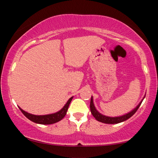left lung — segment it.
Here are the masks:
<instances>
[{"label": "left lung", "instance_id": "1", "mask_svg": "<svg viewBox=\"0 0 158 158\" xmlns=\"http://www.w3.org/2000/svg\"><path fill=\"white\" fill-rule=\"evenodd\" d=\"M145 98L143 97V99ZM143 99L141 100V102L139 103L138 106H137L136 108H134L133 110H131L130 112L127 113L123 116H119V117H108V116L103 115V114H100L99 111L97 110V108H95L94 104V100H93V97H91L90 99V112H91L92 115L95 117V119H97L99 122L106 123V124H117V123H119L124 122V121L127 120L128 119H129L130 117H132L136 113L137 109L139 108V107L140 106L141 103H142Z\"/></svg>", "mask_w": 158, "mask_h": 158}]
</instances>
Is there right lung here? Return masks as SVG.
I'll use <instances>...</instances> for the list:
<instances>
[{
	"label": "right lung",
	"instance_id": "add662e5",
	"mask_svg": "<svg viewBox=\"0 0 158 158\" xmlns=\"http://www.w3.org/2000/svg\"><path fill=\"white\" fill-rule=\"evenodd\" d=\"M73 97H70L68 99V101L67 102L66 104L64 105V107L60 110L56 112V113L50 114H46V115H34V114L27 113V111L21 109L19 107V109L21 110V111L23 114V115L28 118L30 120L32 121L33 123H38V124H42V125H50V124H53L59 121H60L64 117V116L66 115L67 111H68L69 105H70V102L72 101Z\"/></svg>",
	"mask_w": 158,
	"mask_h": 158
}]
</instances>
